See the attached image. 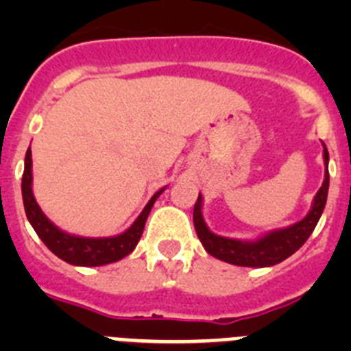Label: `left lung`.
<instances>
[{
	"instance_id": "obj_1",
	"label": "left lung",
	"mask_w": 351,
	"mask_h": 351,
	"mask_svg": "<svg viewBox=\"0 0 351 351\" xmlns=\"http://www.w3.org/2000/svg\"><path fill=\"white\" fill-rule=\"evenodd\" d=\"M322 145H324L325 163L324 184H322L320 190L316 191L309 213L300 221L293 223L290 226L271 230L267 234L253 239V241L223 237V235L214 234V232L209 230L202 214L204 198L202 195L198 193V200L195 202L193 209V225L204 250L214 258L223 260V262L232 263V265H241V267H271V265H276V263L283 262L288 256L293 255L313 234L316 223H318L325 209V202H327L328 151L324 142H322Z\"/></svg>"
}]
</instances>
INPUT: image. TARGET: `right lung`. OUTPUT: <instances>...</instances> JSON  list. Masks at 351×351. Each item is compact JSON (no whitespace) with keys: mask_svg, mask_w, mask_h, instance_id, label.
Listing matches in <instances>:
<instances>
[{"mask_svg":"<svg viewBox=\"0 0 351 351\" xmlns=\"http://www.w3.org/2000/svg\"><path fill=\"white\" fill-rule=\"evenodd\" d=\"M33 160H31V147L27 149L26 160H24V173H23V202L26 216L29 219L31 226L35 228L38 237L43 244L54 253L58 258L64 260L71 265H80V267H98V265H107V263L117 262L130 255L137 243L141 241L142 232H144L145 219L153 209L156 198L165 191L167 186L151 197L147 206L144 207L138 218L133 221L128 230L123 234L112 235V237H82V235H73L61 230L51 219L43 214L40 206L36 204V198L33 195Z\"/></svg>","mask_w":351,"mask_h":351,"instance_id":"obj_1","label":"right lung"}]
</instances>
